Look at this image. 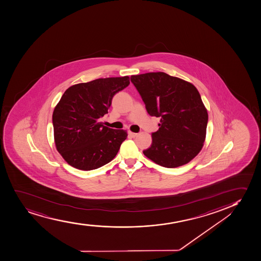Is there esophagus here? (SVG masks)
I'll use <instances>...</instances> for the list:
<instances>
[{"instance_id":"1","label":"esophagus","mask_w":261,"mask_h":261,"mask_svg":"<svg viewBox=\"0 0 261 261\" xmlns=\"http://www.w3.org/2000/svg\"><path fill=\"white\" fill-rule=\"evenodd\" d=\"M128 135L130 137L135 138L137 136L138 134H136V133H133L130 131V132H128Z\"/></svg>"}]
</instances>
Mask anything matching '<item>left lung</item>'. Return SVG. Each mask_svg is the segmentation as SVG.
Masks as SVG:
<instances>
[{
	"instance_id": "8db88e82",
	"label": "left lung",
	"mask_w": 261,
	"mask_h": 261,
	"mask_svg": "<svg viewBox=\"0 0 261 261\" xmlns=\"http://www.w3.org/2000/svg\"><path fill=\"white\" fill-rule=\"evenodd\" d=\"M151 116L161 117L152 145L143 153L156 164L173 168L188 164L202 149L208 114L197 88L163 72L132 75Z\"/></svg>"
}]
</instances>
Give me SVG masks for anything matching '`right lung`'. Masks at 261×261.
I'll use <instances>...</instances> for the list:
<instances>
[{
    "label": "right lung",
    "instance_id": "obj_1",
    "mask_svg": "<svg viewBox=\"0 0 261 261\" xmlns=\"http://www.w3.org/2000/svg\"><path fill=\"white\" fill-rule=\"evenodd\" d=\"M129 77L100 78L71 86L53 112L56 149L68 164L90 171L102 167L117 154L127 137L123 129L103 126L114 94L129 85Z\"/></svg>",
    "mask_w": 261,
    "mask_h": 261
}]
</instances>
